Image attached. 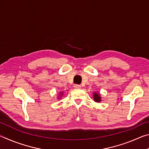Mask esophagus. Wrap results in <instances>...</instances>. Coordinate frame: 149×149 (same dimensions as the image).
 Returning <instances> with one entry per match:
<instances>
[{
    "label": "esophagus",
    "mask_w": 149,
    "mask_h": 149,
    "mask_svg": "<svg viewBox=\"0 0 149 149\" xmlns=\"http://www.w3.org/2000/svg\"><path fill=\"white\" fill-rule=\"evenodd\" d=\"M81 85H74V88L75 89H81Z\"/></svg>",
    "instance_id": "obj_1"
}]
</instances>
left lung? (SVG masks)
<instances>
[{
    "mask_svg": "<svg viewBox=\"0 0 149 149\" xmlns=\"http://www.w3.org/2000/svg\"><path fill=\"white\" fill-rule=\"evenodd\" d=\"M93 99L96 102H100L101 101V96H100V93L97 92L93 93Z\"/></svg>",
    "mask_w": 149,
    "mask_h": 149,
    "instance_id": "left-lung-1",
    "label": "left lung"
}]
</instances>
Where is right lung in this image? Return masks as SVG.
I'll list each match as a JSON object with an SVG mask.
<instances>
[{"label": "right lung", "mask_w": 149, "mask_h": 149, "mask_svg": "<svg viewBox=\"0 0 149 149\" xmlns=\"http://www.w3.org/2000/svg\"><path fill=\"white\" fill-rule=\"evenodd\" d=\"M63 95H64V92H63V91H60V92H59V94L58 95L57 99H62V97Z\"/></svg>", "instance_id": "obj_1"}]
</instances>
